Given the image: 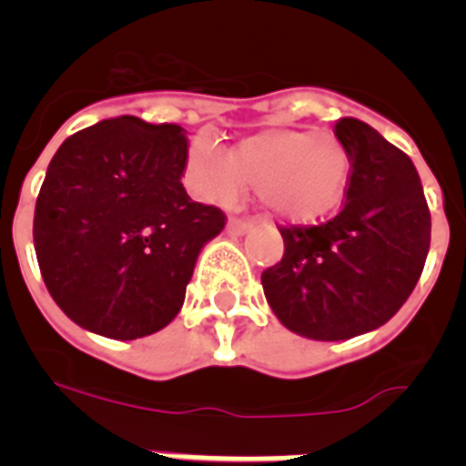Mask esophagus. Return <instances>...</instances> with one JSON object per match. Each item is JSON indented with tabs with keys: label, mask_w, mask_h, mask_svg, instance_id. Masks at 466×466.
Wrapping results in <instances>:
<instances>
[{
	"label": "esophagus",
	"mask_w": 466,
	"mask_h": 466,
	"mask_svg": "<svg viewBox=\"0 0 466 466\" xmlns=\"http://www.w3.org/2000/svg\"><path fill=\"white\" fill-rule=\"evenodd\" d=\"M226 228H228L230 236H245L247 230L252 228V221H247V219H236V217H230L228 224H226Z\"/></svg>",
	"instance_id": "esophagus-1"
}]
</instances>
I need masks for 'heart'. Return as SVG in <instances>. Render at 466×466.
<instances>
[{
	"label": "heart",
	"instance_id": "heart-1",
	"mask_svg": "<svg viewBox=\"0 0 466 466\" xmlns=\"http://www.w3.org/2000/svg\"><path fill=\"white\" fill-rule=\"evenodd\" d=\"M188 177L193 188L212 200H230L252 184L278 219L306 224L343 200L350 154L331 133L275 127L242 139L230 156L200 139L188 151Z\"/></svg>",
	"mask_w": 466,
	"mask_h": 466
}]
</instances>
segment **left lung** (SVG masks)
I'll return each mask as SVG.
<instances>
[{
	"label": "left lung",
	"instance_id": "obj_1",
	"mask_svg": "<svg viewBox=\"0 0 466 466\" xmlns=\"http://www.w3.org/2000/svg\"><path fill=\"white\" fill-rule=\"evenodd\" d=\"M336 137L350 154L343 209L327 224L279 228L284 257L261 275L279 322L312 340H348L392 319L431 238L413 160L357 118H340Z\"/></svg>",
	"mask_w": 466,
	"mask_h": 466
}]
</instances>
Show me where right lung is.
I'll return each instance as SVG.
<instances>
[{"mask_svg":"<svg viewBox=\"0 0 466 466\" xmlns=\"http://www.w3.org/2000/svg\"><path fill=\"white\" fill-rule=\"evenodd\" d=\"M175 123L118 116L60 144L35 208V252L60 310L105 339L160 331L182 310L205 242L226 217L193 203Z\"/></svg>","mask_w":466,"mask_h":466,"instance_id":"obj_1","label":"right lung"}]
</instances>
